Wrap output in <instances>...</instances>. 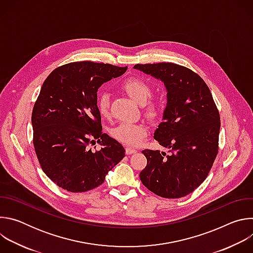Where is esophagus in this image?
Instances as JSON below:
<instances>
[{"label":"esophagus","mask_w":253,"mask_h":253,"mask_svg":"<svg viewBox=\"0 0 253 253\" xmlns=\"http://www.w3.org/2000/svg\"><path fill=\"white\" fill-rule=\"evenodd\" d=\"M125 152H126L127 155H130V154H133V153L137 152V150L135 148H133V147H126Z\"/></svg>","instance_id":"obj_1"}]
</instances>
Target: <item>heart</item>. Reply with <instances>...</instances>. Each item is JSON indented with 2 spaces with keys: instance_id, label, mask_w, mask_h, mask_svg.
Wrapping results in <instances>:
<instances>
[{
  "instance_id": "1",
  "label": "heart",
  "mask_w": 253,
  "mask_h": 253,
  "mask_svg": "<svg viewBox=\"0 0 253 253\" xmlns=\"http://www.w3.org/2000/svg\"><path fill=\"white\" fill-rule=\"evenodd\" d=\"M122 89L140 105H145L152 96L151 86L143 79L129 78L121 84ZM111 95L109 92L102 91L97 98V108L99 113L107 117L110 113ZM147 115L151 118H156L160 114V105L157 102H150L146 104L145 109ZM111 135L119 142L129 146H135L139 144L148 133V127L144 123L121 122L111 129Z\"/></svg>"
}]
</instances>
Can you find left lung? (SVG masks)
<instances>
[{"instance_id":"obj_1","label":"left lung","mask_w":253,"mask_h":253,"mask_svg":"<svg viewBox=\"0 0 253 253\" xmlns=\"http://www.w3.org/2000/svg\"><path fill=\"white\" fill-rule=\"evenodd\" d=\"M134 69L163 82L167 92L154 139L169 154L143 150L147 165L141 182L164 198L186 196L204 181L218 152L220 117L211 92L199 75L177 64H137Z\"/></svg>"}]
</instances>
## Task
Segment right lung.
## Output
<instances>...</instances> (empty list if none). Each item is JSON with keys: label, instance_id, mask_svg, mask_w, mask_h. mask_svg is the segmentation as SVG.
Wrapping results in <instances>:
<instances>
[{"label": "right lung", "instance_id": "add662e5", "mask_svg": "<svg viewBox=\"0 0 253 253\" xmlns=\"http://www.w3.org/2000/svg\"><path fill=\"white\" fill-rule=\"evenodd\" d=\"M126 70L74 62L55 69L43 83L32 113L33 143L43 171L59 187L91 190L124 158L122 144L102 132L97 92ZM96 139L101 149L92 152L88 146Z\"/></svg>", "mask_w": 253, "mask_h": 253}]
</instances>
